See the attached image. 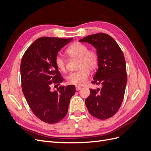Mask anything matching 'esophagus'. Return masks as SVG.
<instances>
[{"label":"esophagus","instance_id":"34e87169","mask_svg":"<svg viewBox=\"0 0 151 151\" xmlns=\"http://www.w3.org/2000/svg\"><path fill=\"white\" fill-rule=\"evenodd\" d=\"M81 89V87H79V86H76V91H79Z\"/></svg>","mask_w":151,"mask_h":151}]
</instances>
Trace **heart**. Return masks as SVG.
I'll list each match as a JSON object with an SVG mask.
<instances>
[{"mask_svg":"<svg viewBox=\"0 0 151 151\" xmlns=\"http://www.w3.org/2000/svg\"><path fill=\"white\" fill-rule=\"evenodd\" d=\"M66 52L70 58H78L79 60L77 62L79 70L70 73L67 77V82L73 85H84L89 76V70H94L98 65L99 57L97 52L93 49H88L86 45L80 42L72 44ZM55 63L60 71L65 70L66 61L62 55H57L55 58Z\"/></svg>","mask_w":151,"mask_h":151,"instance_id":"obj_1","label":"heart"}]
</instances>
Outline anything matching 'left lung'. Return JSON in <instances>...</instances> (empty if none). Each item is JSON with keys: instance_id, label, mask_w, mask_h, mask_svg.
Here are the masks:
<instances>
[{"instance_id": "obj_1", "label": "left lung", "mask_w": 151, "mask_h": 151, "mask_svg": "<svg viewBox=\"0 0 151 151\" xmlns=\"http://www.w3.org/2000/svg\"><path fill=\"white\" fill-rule=\"evenodd\" d=\"M79 42L91 44L96 49L98 68L91 83L103 86L101 89L90 90L85 101L87 108L98 119H108L118 111L124 98L127 83L124 55L115 40L106 33L89 35Z\"/></svg>"}]
</instances>
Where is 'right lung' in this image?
<instances>
[{"mask_svg":"<svg viewBox=\"0 0 151 151\" xmlns=\"http://www.w3.org/2000/svg\"><path fill=\"white\" fill-rule=\"evenodd\" d=\"M72 40L40 38L26 50L21 60V86L26 101L36 117L50 124L65 116L70 100L76 93L72 85L61 86L57 91L50 89L52 84L57 86L63 81L55 58Z\"/></svg>","mask_w":151,"mask_h":151,"instance_id":"obj_1","label":"right lung"}]
</instances>
